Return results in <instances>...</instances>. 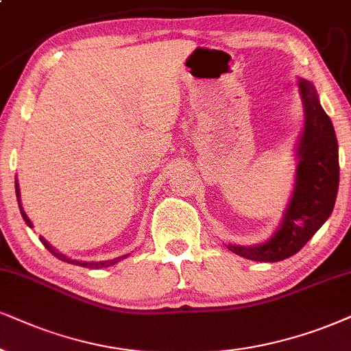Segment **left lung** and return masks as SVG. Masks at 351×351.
Wrapping results in <instances>:
<instances>
[{
    "mask_svg": "<svg viewBox=\"0 0 351 351\" xmlns=\"http://www.w3.org/2000/svg\"><path fill=\"white\" fill-rule=\"evenodd\" d=\"M304 124L295 157V188L278 228L259 245H227L234 254L257 263H278L296 254L329 219L339 191V144L330 118L319 104L313 82L298 79Z\"/></svg>",
    "mask_w": 351,
    "mask_h": 351,
    "instance_id": "8db88e82",
    "label": "left lung"
}]
</instances>
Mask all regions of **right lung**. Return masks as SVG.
Wrapping results in <instances>:
<instances>
[{
	"mask_svg": "<svg viewBox=\"0 0 351 351\" xmlns=\"http://www.w3.org/2000/svg\"><path fill=\"white\" fill-rule=\"evenodd\" d=\"M16 196H17V202H19V208H21L22 219H24L25 223H27V227L32 228V227H34V225H32V221L29 220L27 214H25V212H24V208H22V204H21V193H19V184H17V180H16ZM40 241H42V243H43V246H45L47 250L50 251L53 256L58 257V259H60V261H64V263H68V264L81 265V267H87V269H101V267H110V265H114V264H117V263H119V261L126 259V257L130 256V254H124V256L114 257V259H110V261H99V263H94V261H92V263H88V261H77V259H71V257L64 256L63 252H60V251L56 250V247H53V246L50 245V243H48L47 239L43 238V237H40Z\"/></svg>",
	"mask_w": 351,
	"mask_h": 351,
	"instance_id": "obj_1",
	"label": "right lung"
}]
</instances>
